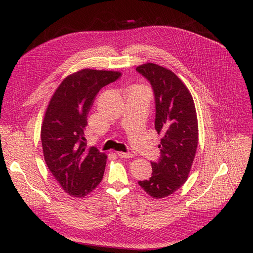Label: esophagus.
Instances as JSON below:
<instances>
[{
  "label": "esophagus",
  "instance_id": "obj_1",
  "mask_svg": "<svg viewBox=\"0 0 253 253\" xmlns=\"http://www.w3.org/2000/svg\"><path fill=\"white\" fill-rule=\"evenodd\" d=\"M117 155L120 158H132L133 157V154L132 153H124V152H117Z\"/></svg>",
  "mask_w": 253,
  "mask_h": 253
}]
</instances>
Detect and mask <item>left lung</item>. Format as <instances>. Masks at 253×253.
Returning a JSON list of instances; mask_svg holds the SVG:
<instances>
[{"label":"left lung","instance_id":"8db88e82","mask_svg":"<svg viewBox=\"0 0 253 253\" xmlns=\"http://www.w3.org/2000/svg\"><path fill=\"white\" fill-rule=\"evenodd\" d=\"M136 71L153 87L155 129L162 135L161 157L151 162L152 176L138 184L151 197L161 199L176 192L189 177L198 145L197 113L190 90L173 72L152 62Z\"/></svg>","mask_w":253,"mask_h":253}]
</instances>
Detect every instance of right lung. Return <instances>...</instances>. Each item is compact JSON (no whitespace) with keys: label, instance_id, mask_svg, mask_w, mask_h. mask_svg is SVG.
Here are the masks:
<instances>
[{"label":"right lung","instance_id":"obj_1","mask_svg":"<svg viewBox=\"0 0 253 253\" xmlns=\"http://www.w3.org/2000/svg\"><path fill=\"white\" fill-rule=\"evenodd\" d=\"M120 72L84 69L66 78L48 103L41 127L43 155L62 190L84 198L100 183L106 155L86 147L87 115L99 90L115 82Z\"/></svg>","mask_w":253,"mask_h":253}]
</instances>
